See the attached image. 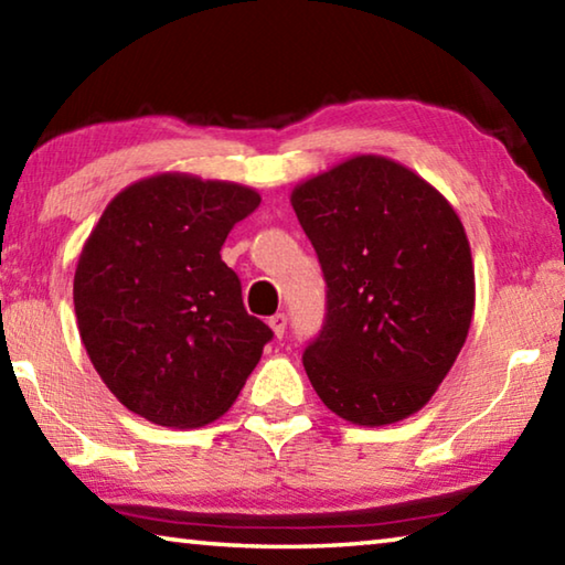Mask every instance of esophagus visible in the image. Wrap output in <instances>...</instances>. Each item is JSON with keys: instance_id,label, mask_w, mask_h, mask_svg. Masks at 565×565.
Returning <instances> with one entry per match:
<instances>
[{"instance_id": "34e87169", "label": "esophagus", "mask_w": 565, "mask_h": 565, "mask_svg": "<svg viewBox=\"0 0 565 565\" xmlns=\"http://www.w3.org/2000/svg\"><path fill=\"white\" fill-rule=\"evenodd\" d=\"M269 327L274 331V337L281 339L284 331H286V317H284V313H274V317L269 319Z\"/></svg>"}]
</instances>
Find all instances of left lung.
<instances>
[{
  "mask_svg": "<svg viewBox=\"0 0 565 565\" xmlns=\"http://www.w3.org/2000/svg\"><path fill=\"white\" fill-rule=\"evenodd\" d=\"M327 279V317L303 351L333 414L386 426L424 408L473 317L471 246L454 206L394 159L361 154L291 191Z\"/></svg>",
  "mask_w": 565,
  "mask_h": 565,
  "instance_id": "left-lung-1",
  "label": "left lung"
}]
</instances>
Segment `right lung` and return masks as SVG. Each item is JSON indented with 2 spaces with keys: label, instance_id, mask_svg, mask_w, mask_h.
Segmentation results:
<instances>
[{
  "label": "right lung",
  "instance_id": "obj_1",
  "mask_svg": "<svg viewBox=\"0 0 565 565\" xmlns=\"http://www.w3.org/2000/svg\"><path fill=\"white\" fill-rule=\"evenodd\" d=\"M259 204L232 181L157 174L119 191L82 248V343L111 394L151 424L222 416L274 337L222 262L228 232Z\"/></svg>",
  "mask_w": 565,
  "mask_h": 565
}]
</instances>
